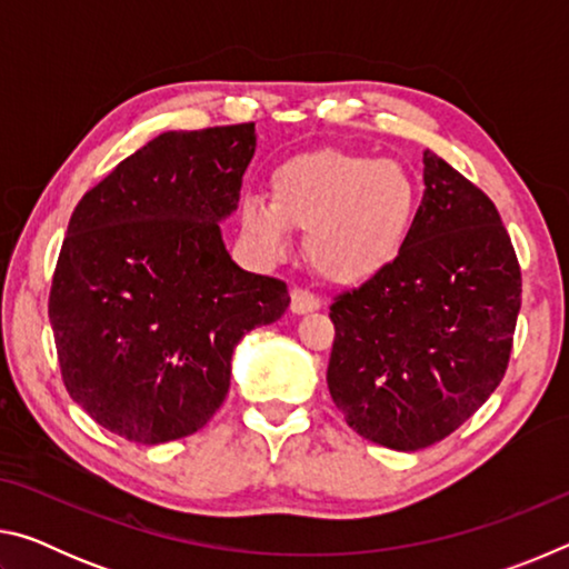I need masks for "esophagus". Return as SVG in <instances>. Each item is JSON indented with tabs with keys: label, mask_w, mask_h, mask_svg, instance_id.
I'll return each instance as SVG.
<instances>
[{
	"label": "esophagus",
	"mask_w": 569,
	"mask_h": 569,
	"mask_svg": "<svg viewBox=\"0 0 569 569\" xmlns=\"http://www.w3.org/2000/svg\"><path fill=\"white\" fill-rule=\"evenodd\" d=\"M319 308H321V298L319 296L308 293V291H303V288H296V291L291 293V311L293 313L303 316V313L319 311Z\"/></svg>",
	"instance_id": "esophagus-1"
}]
</instances>
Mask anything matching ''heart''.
<instances>
[{
	"mask_svg": "<svg viewBox=\"0 0 569 569\" xmlns=\"http://www.w3.org/2000/svg\"><path fill=\"white\" fill-rule=\"evenodd\" d=\"M419 182L397 160L343 150L288 158L271 176V200L246 198L240 226L266 256L306 230L308 266L331 283H361L397 261L419 213Z\"/></svg>",
	"mask_w": 569,
	"mask_h": 569,
	"instance_id": "b5f03b06",
	"label": "heart"
}]
</instances>
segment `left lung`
<instances>
[{
    "instance_id": "obj_1",
    "label": "left lung",
    "mask_w": 569,
    "mask_h": 569,
    "mask_svg": "<svg viewBox=\"0 0 569 569\" xmlns=\"http://www.w3.org/2000/svg\"><path fill=\"white\" fill-rule=\"evenodd\" d=\"M409 243L331 303V399L373 445L417 451L461 427L499 387L522 273L497 208L435 152Z\"/></svg>"
}]
</instances>
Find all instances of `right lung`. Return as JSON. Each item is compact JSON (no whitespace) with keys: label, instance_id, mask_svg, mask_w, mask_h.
<instances>
[{"label":"right lung","instance_id":"add662e5","mask_svg":"<svg viewBox=\"0 0 569 569\" xmlns=\"http://www.w3.org/2000/svg\"><path fill=\"white\" fill-rule=\"evenodd\" d=\"M253 152V122L162 132L77 203L50 323L72 401L112 435L162 445L206 427L238 341L291 303L220 233Z\"/></svg>","mask_w":569,"mask_h":569}]
</instances>
